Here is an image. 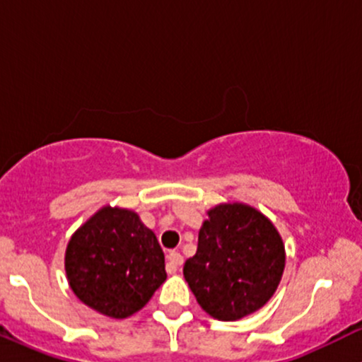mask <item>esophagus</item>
<instances>
[{
	"label": "esophagus",
	"mask_w": 362,
	"mask_h": 362,
	"mask_svg": "<svg viewBox=\"0 0 362 362\" xmlns=\"http://www.w3.org/2000/svg\"><path fill=\"white\" fill-rule=\"evenodd\" d=\"M167 259H168V262H167V272H170V274L177 272V269L180 267L182 264H184V257H182L180 253L175 252V250L168 252Z\"/></svg>",
	"instance_id": "obj_1"
}]
</instances>
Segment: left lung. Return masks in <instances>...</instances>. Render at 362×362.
<instances>
[{
	"label": "left lung",
	"instance_id": "obj_1",
	"mask_svg": "<svg viewBox=\"0 0 362 362\" xmlns=\"http://www.w3.org/2000/svg\"><path fill=\"white\" fill-rule=\"evenodd\" d=\"M207 216L184 276L206 313L233 322L262 308L276 293L284 245L274 224L250 206L221 204Z\"/></svg>",
	"mask_w": 362,
	"mask_h": 362
}]
</instances>
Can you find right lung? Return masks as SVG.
<instances>
[{
	"label": "right lung",
	"mask_w": 362,
	"mask_h": 362,
	"mask_svg": "<svg viewBox=\"0 0 362 362\" xmlns=\"http://www.w3.org/2000/svg\"><path fill=\"white\" fill-rule=\"evenodd\" d=\"M66 274L85 305L112 318L143 308L167 279L155 233L136 213L109 206L71 236Z\"/></svg>",
	"instance_id": "right-lung-1"
}]
</instances>
